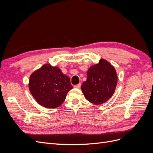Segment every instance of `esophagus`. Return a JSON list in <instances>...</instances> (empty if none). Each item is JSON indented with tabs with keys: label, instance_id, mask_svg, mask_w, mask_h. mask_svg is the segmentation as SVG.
<instances>
[{
	"label": "esophagus",
	"instance_id": "34e87169",
	"mask_svg": "<svg viewBox=\"0 0 153 153\" xmlns=\"http://www.w3.org/2000/svg\"><path fill=\"white\" fill-rule=\"evenodd\" d=\"M81 87V84H78L77 85H75V86H74V87L75 88H76V89H80Z\"/></svg>",
	"mask_w": 153,
	"mask_h": 153
}]
</instances>
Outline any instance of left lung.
<instances>
[{"instance_id":"obj_1","label":"left lung","mask_w":153,"mask_h":153,"mask_svg":"<svg viewBox=\"0 0 153 153\" xmlns=\"http://www.w3.org/2000/svg\"><path fill=\"white\" fill-rule=\"evenodd\" d=\"M117 76L114 67L105 59L92 66L87 71V79L81 89L87 100L94 105L108 101L114 93Z\"/></svg>"}]
</instances>
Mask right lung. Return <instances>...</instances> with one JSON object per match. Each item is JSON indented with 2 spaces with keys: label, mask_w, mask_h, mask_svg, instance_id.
Here are the masks:
<instances>
[{
  "label": "right lung",
  "mask_w": 153,
  "mask_h": 153,
  "mask_svg": "<svg viewBox=\"0 0 153 153\" xmlns=\"http://www.w3.org/2000/svg\"><path fill=\"white\" fill-rule=\"evenodd\" d=\"M29 87L40 105L55 108L64 102L73 86L70 78L64 75L59 68L44 64L30 76Z\"/></svg>",
  "instance_id": "obj_1"
}]
</instances>
